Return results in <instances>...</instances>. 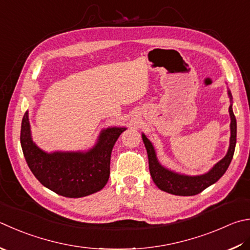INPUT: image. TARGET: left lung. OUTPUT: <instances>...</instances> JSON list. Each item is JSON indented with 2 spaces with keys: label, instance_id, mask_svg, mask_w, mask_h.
<instances>
[{
  "label": "left lung",
  "instance_id": "obj_1",
  "mask_svg": "<svg viewBox=\"0 0 250 250\" xmlns=\"http://www.w3.org/2000/svg\"><path fill=\"white\" fill-rule=\"evenodd\" d=\"M228 93L229 100L232 102L230 91L228 90ZM229 112L230 116V138L228 153L209 172L202 174V175L188 176L185 175V174L173 172L171 169H167V167L161 166L158 161L157 154H155V150L151 141L143 134V140L148 153L150 174H151L154 184L160 189L167 191L168 194L177 196H195L202 190H205L207 187L218 182L223 176V174L227 172L230 161H232L235 146H236V119H235L233 113L232 104L229 105Z\"/></svg>",
  "mask_w": 250,
  "mask_h": 250
}]
</instances>
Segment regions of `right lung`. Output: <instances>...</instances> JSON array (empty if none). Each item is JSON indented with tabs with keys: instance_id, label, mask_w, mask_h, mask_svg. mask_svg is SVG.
I'll use <instances>...</instances> for the list:
<instances>
[{
	"instance_id": "add662e5",
	"label": "right lung",
	"mask_w": 250,
	"mask_h": 250,
	"mask_svg": "<svg viewBox=\"0 0 250 250\" xmlns=\"http://www.w3.org/2000/svg\"><path fill=\"white\" fill-rule=\"evenodd\" d=\"M125 127L103 129L95 147L86 152L48 153L32 141L28 112L21 122V144L28 167L44 187L68 198L101 190L109 181L112 149Z\"/></svg>"
}]
</instances>
